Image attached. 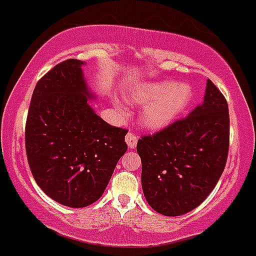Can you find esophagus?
<instances>
[{
  "label": "esophagus",
  "instance_id": "34e87169",
  "mask_svg": "<svg viewBox=\"0 0 256 256\" xmlns=\"http://www.w3.org/2000/svg\"><path fill=\"white\" fill-rule=\"evenodd\" d=\"M126 142L130 148H136V146H137V142H138V136L134 134V133H132V132H128L126 136Z\"/></svg>",
  "mask_w": 256,
  "mask_h": 256
}]
</instances>
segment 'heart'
Here are the masks:
<instances>
[{
	"label": "heart",
	"mask_w": 256,
	"mask_h": 256,
	"mask_svg": "<svg viewBox=\"0 0 256 256\" xmlns=\"http://www.w3.org/2000/svg\"><path fill=\"white\" fill-rule=\"evenodd\" d=\"M126 98L132 104H148L140 120L147 128L157 130L175 120L189 106L193 88L186 84L165 81L136 86L126 92Z\"/></svg>",
	"instance_id": "heart-1"
}]
</instances>
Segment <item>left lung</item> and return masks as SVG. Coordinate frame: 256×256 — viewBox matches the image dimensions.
I'll return each instance as SVG.
<instances>
[{"label": "left lung", "instance_id": "1", "mask_svg": "<svg viewBox=\"0 0 256 256\" xmlns=\"http://www.w3.org/2000/svg\"><path fill=\"white\" fill-rule=\"evenodd\" d=\"M228 146V105L208 80L203 104L185 118L138 140L142 189L148 204L170 217L198 207L218 182Z\"/></svg>", "mask_w": 256, "mask_h": 256}]
</instances>
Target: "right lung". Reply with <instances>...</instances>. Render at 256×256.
Here are the masks:
<instances>
[{
    "mask_svg": "<svg viewBox=\"0 0 256 256\" xmlns=\"http://www.w3.org/2000/svg\"><path fill=\"white\" fill-rule=\"evenodd\" d=\"M82 64L66 60L38 81L25 126L35 182L53 200L72 208L88 207L102 196L128 148V130L108 124L88 104Z\"/></svg>",
    "mask_w": 256,
    "mask_h": 256,
    "instance_id": "obj_1",
    "label": "right lung"
}]
</instances>
